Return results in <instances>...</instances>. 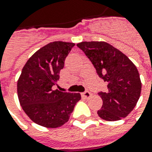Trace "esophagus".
I'll use <instances>...</instances> for the list:
<instances>
[{
	"mask_svg": "<svg viewBox=\"0 0 152 152\" xmlns=\"http://www.w3.org/2000/svg\"><path fill=\"white\" fill-rule=\"evenodd\" d=\"M82 95L83 97H85L86 99H89L91 96V93L89 92V91H85L84 93H82Z\"/></svg>",
	"mask_w": 152,
	"mask_h": 152,
	"instance_id": "obj_1",
	"label": "esophagus"
}]
</instances>
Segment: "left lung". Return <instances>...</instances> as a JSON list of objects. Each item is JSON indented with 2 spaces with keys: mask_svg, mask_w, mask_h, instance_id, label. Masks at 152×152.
<instances>
[{
  "mask_svg": "<svg viewBox=\"0 0 152 152\" xmlns=\"http://www.w3.org/2000/svg\"><path fill=\"white\" fill-rule=\"evenodd\" d=\"M89 58L99 76L108 83V91L99 92L103 105L98 115L106 121L120 120L132 111L138 101L142 82L136 66L121 51L104 41L76 44Z\"/></svg>",
  "mask_w": 152,
  "mask_h": 152,
  "instance_id": "8db88e82",
  "label": "left lung"
}]
</instances>
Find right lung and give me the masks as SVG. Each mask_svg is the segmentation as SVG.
<instances>
[{
  "mask_svg": "<svg viewBox=\"0 0 152 152\" xmlns=\"http://www.w3.org/2000/svg\"><path fill=\"white\" fill-rule=\"evenodd\" d=\"M75 43L55 41L35 52L25 63L17 82L22 109L34 123L48 128H59L69 120L80 93H65L58 83L64 61Z\"/></svg>",
  "mask_w": 152,
  "mask_h": 152,
  "instance_id": "1",
  "label": "right lung"
}]
</instances>
